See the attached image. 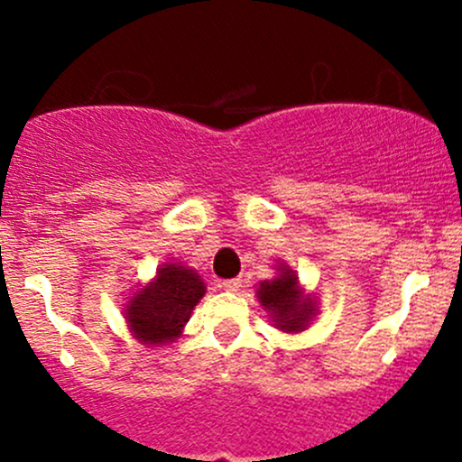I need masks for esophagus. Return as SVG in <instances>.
<instances>
[{
	"label": "esophagus",
	"mask_w": 462,
	"mask_h": 462,
	"mask_svg": "<svg viewBox=\"0 0 462 462\" xmlns=\"http://www.w3.org/2000/svg\"><path fill=\"white\" fill-rule=\"evenodd\" d=\"M221 288L223 291L236 292L241 288V279H226V282H221Z\"/></svg>",
	"instance_id": "34e87169"
}]
</instances>
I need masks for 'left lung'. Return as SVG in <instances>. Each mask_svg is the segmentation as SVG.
I'll return each mask as SVG.
<instances>
[{"label":"left lung","instance_id":"8db88e82","mask_svg":"<svg viewBox=\"0 0 462 462\" xmlns=\"http://www.w3.org/2000/svg\"><path fill=\"white\" fill-rule=\"evenodd\" d=\"M257 297L261 306L268 309L274 326L286 330V333L304 330L310 315L315 313L313 301L301 297L300 286H297V274L288 268H283L282 274L274 277L273 282L261 283Z\"/></svg>","mask_w":462,"mask_h":462}]
</instances>
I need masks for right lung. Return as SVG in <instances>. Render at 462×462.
<instances>
[{
  "label": "right lung",
  "mask_w": 462,
  "mask_h": 462,
  "mask_svg": "<svg viewBox=\"0 0 462 462\" xmlns=\"http://www.w3.org/2000/svg\"><path fill=\"white\" fill-rule=\"evenodd\" d=\"M203 295L205 283L194 270L167 263L149 286L134 295L125 315L141 342L165 344L179 337Z\"/></svg>",
  "instance_id": "add662e5"
}]
</instances>
